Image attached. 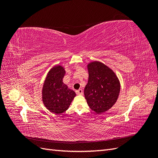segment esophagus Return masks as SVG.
Segmentation results:
<instances>
[{
  "label": "esophagus",
  "instance_id": "esophagus-1",
  "mask_svg": "<svg viewBox=\"0 0 158 158\" xmlns=\"http://www.w3.org/2000/svg\"><path fill=\"white\" fill-rule=\"evenodd\" d=\"M76 93L78 95H82L83 94V90L82 89H79L76 91Z\"/></svg>",
  "mask_w": 158,
  "mask_h": 158
}]
</instances>
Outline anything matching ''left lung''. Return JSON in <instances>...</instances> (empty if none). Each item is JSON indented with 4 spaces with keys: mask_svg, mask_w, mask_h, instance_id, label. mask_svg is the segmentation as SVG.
I'll return each mask as SVG.
<instances>
[{
    "mask_svg": "<svg viewBox=\"0 0 158 158\" xmlns=\"http://www.w3.org/2000/svg\"><path fill=\"white\" fill-rule=\"evenodd\" d=\"M89 78L84 95L90 109L99 114L107 111L117 102L120 83L112 70L99 62L88 65Z\"/></svg>",
    "mask_w": 158,
    "mask_h": 158,
    "instance_id": "8db88e82",
    "label": "left lung"
}]
</instances>
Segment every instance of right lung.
<instances>
[{
	"label": "right lung",
	"instance_id": "add662e5",
	"mask_svg": "<svg viewBox=\"0 0 158 158\" xmlns=\"http://www.w3.org/2000/svg\"><path fill=\"white\" fill-rule=\"evenodd\" d=\"M64 74L61 66H55L49 72L43 87V102L47 109L56 114L66 111L76 95L63 83Z\"/></svg>",
	"mask_w": 158,
	"mask_h": 158
}]
</instances>
